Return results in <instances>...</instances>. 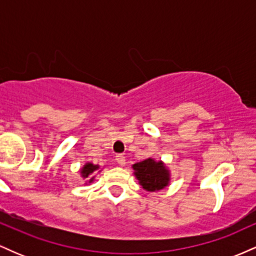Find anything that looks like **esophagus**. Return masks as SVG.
<instances>
[{"instance_id":"esophagus-1","label":"esophagus","mask_w":256,"mask_h":256,"mask_svg":"<svg viewBox=\"0 0 256 256\" xmlns=\"http://www.w3.org/2000/svg\"><path fill=\"white\" fill-rule=\"evenodd\" d=\"M116 162L119 164L120 166H124L125 165V156L122 154H118L116 156Z\"/></svg>"}]
</instances>
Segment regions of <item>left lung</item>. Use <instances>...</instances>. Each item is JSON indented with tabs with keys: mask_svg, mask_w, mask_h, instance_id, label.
<instances>
[{
	"mask_svg": "<svg viewBox=\"0 0 256 256\" xmlns=\"http://www.w3.org/2000/svg\"><path fill=\"white\" fill-rule=\"evenodd\" d=\"M138 183L146 192H158L170 184L171 173L164 161L149 158L132 165Z\"/></svg>",
	"mask_w": 256,
	"mask_h": 256,
	"instance_id": "obj_1",
	"label": "left lung"
}]
</instances>
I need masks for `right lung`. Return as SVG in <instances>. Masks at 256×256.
I'll return each mask as SVG.
<instances>
[{
    "mask_svg": "<svg viewBox=\"0 0 256 256\" xmlns=\"http://www.w3.org/2000/svg\"><path fill=\"white\" fill-rule=\"evenodd\" d=\"M98 170H100V166L98 165H94L92 162H86L83 167H82L80 174H82V177H83L85 180H86V183H85V184L92 183L94 179H95V176H94V173H95L96 171H98Z\"/></svg>",
    "mask_w": 256,
    "mask_h": 256,
    "instance_id": "1",
    "label": "right lung"
}]
</instances>
